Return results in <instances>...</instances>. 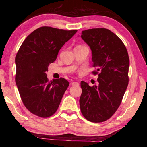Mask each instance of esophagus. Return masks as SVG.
Instances as JSON below:
<instances>
[{"label": "esophagus", "instance_id": "1", "mask_svg": "<svg viewBox=\"0 0 147 147\" xmlns=\"http://www.w3.org/2000/svg\"><path fill=\"white\" fill-rule=\"evenodd\" d=\"M71 84L73 86H79V83L77 82H73L71 83Z\"/></svg>", "mask_w": 147, "mask_h": 147}]
</instances>
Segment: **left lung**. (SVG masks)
I'll list each match as a JSON object with an SVG mask.
<instances>
[{
	"label": "left lung",
	"instance_id": "left-lung-1",
	"mask_svg": "<svg viewBox=\"0 0 147 147\" xmlns=\"http://www.w3.org/2000/svg\"><path fill=\"white\" fill-rule=\"evenodd\" d=\"M81 38L90 47L92 61L98 74V85L82 81L80 106L84 117L93 123L108 120L120 106L128 84L130 60L121 39L106 28L82 32Z\"/></svg>",
	"mask_w": 147,
	"mask_h": 147
}]
</instances>
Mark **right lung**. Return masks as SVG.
Instances as JSON below:
<instances>
[{"mask_svg":"<svg viewBox=\"0 0 147 147\" xmlns=\"http://www.w3.org/2000/svg\"><path fill=\"white\" fill-rule=\"evenodd\" d=\"M76 32L42 26L20 47L16 56V83L24 105L34 115L49 117L58 109L69 83L63 78L49 82L46 72Z\"/></svg>","mask_w":147,"mask_h":147,"instance_id":"1","label":"right lung"}]
</instances>
